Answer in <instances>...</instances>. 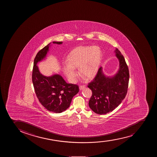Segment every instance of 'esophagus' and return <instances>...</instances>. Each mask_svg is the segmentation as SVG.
<instances>
[{"mask_svg": "<svg viewBox=\"0 0 157 157\" xmlns=\"http://www.w3.org/2000/svg\"><path fill=\"white\" fill-rule=\"evenodd\" d=\"M85 88H86V86H79L80 90H83Z\"/></svg>", "mask_w": 157, "mask_h": 157, "instance_id": "esophagus-1", "label": "esophagus"}]
</instances>
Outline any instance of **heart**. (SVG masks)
Wrapping results in <instances>:
<instances>
[{
	"mask_svg": "<svg viewBox=\"0 0 157 157\" xmlns=\"http://www.w3.org/2000/svg\"><path fill=\"white\" fill-rule=\"evenodd\" d=\"M102 58V53L99 47H77L67 57V65L63 67L64 74L71 82H74L78 76L75 69L78 68L81 76L86 79H92L98 73Z\"/></svg>",
	"mask_w": 157,
	"mask_h": 157,
	"instance_id": "b5f03b06",
	"label": "heart"
}]
</instances>
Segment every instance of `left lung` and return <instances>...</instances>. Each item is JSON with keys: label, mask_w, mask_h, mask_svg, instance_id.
<instances>
[{"label": "left lung", "mask_w": 157, "mask_h": 157, "mask_svg": "<svg viewBox=\"0 0 157 157\" xmlns=\"http://www.w3.org/2000/svg\"><path fill=\"white\" fill-rule=\"evenodd\" d=\"M115 55L119 61V68L116 74L106 76L100 67L96 76L88 84L92 91L89 101L90 109L95 113L104 115L112 112L119 106L127 94L128 86V68L124 57L116 48Z\"/></svg>", "instance_id": "obj_1"}]
</instances>
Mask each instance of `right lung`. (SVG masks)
<instances>
[{"label": "right lung", "instance_id": "1", "mask_svg": "<svg viewBox=\"0 0 157 157\" xmlns=\"http://www.w3.org/2000/svg\"><path fill=\"white\" fill-rule=\"evenodd\" d=\"M61 44L62 42L53 41ZM51 42L41 49L35 58L32 82L35 92L41 104L50 112L60 113L68 109L73 97L79 92L78 86L67 83L60 75L44 76L39 71L37 63L45 59Z\"/></svg>", "mask_w": 157, "mask_h": 157}]
</instances>
